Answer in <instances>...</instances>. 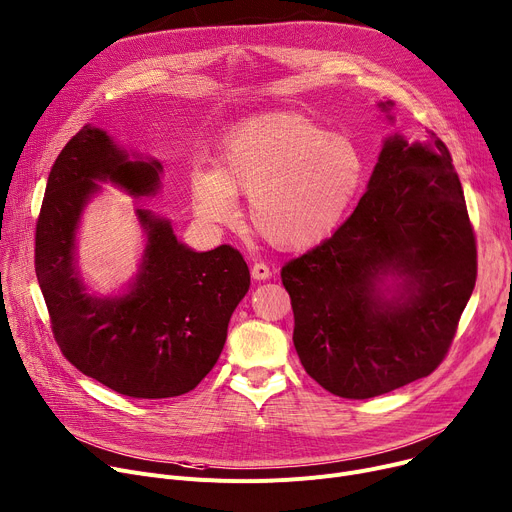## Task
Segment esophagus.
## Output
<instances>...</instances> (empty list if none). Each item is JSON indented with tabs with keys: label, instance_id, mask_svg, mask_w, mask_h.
<instances>
[{
	"label": "esophagus",
	"instance_id": "esophagus-1",
	"mask_svg": "<svg viewBox=\"0 0 512 512\" xmlns=\"http://www.w3.org/2000/svg\"><path fill=\"white\" fill-rule=\"evenodd\" d=\"M251 276L255 280H269L271 278V269L265 265V263H255L251 267Z\"/></svg>",
	"mask_w": 512,
	"mask_h": 512
}]
</instances>
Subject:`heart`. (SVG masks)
Segmentation results:
<instances>
[{"mask_svg": "<svg viewBox=\"0 0 512 512\" xmlns=\"http://www.w3.org/2000/svg\"><path fill=\"white\" fill-rule=\"evenodd\" d=\"M364 181L356 144L294 113L238 127L220 150L218 170L195 168L197 214L214 224L236 218L234 195L249 197V220L269 245L304 251L319 245L348 214Z\"/></svg>", "mask_w": 512, "mask_h": 512, "instance_id": "heart-1", "label": "heart"}]
</instances>
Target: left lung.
I'll list each match as a JSON object with an SVG mask.
<instances>
[{
	"label": "left lung",
	"mask_w": 512,
	"mask_h": 512,
	"mask_svg": "<svg viewBox=\"0 0 512 512\" xmlns=\"http://www.w3.org/2000/svg\"><path fill=\"white\" fill-rule=\"evenodd\" d=\"M389 273L404 292L387 299ZM475 278L478 249L449 148L436 133L426 144L395 135L354 214L282 267L298 358L346 399L428 377L453 344Z\"/></svg>",
	"instance_id": "1"
}]
</instances>
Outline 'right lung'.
Segmentation results:
<instances>
[{
  "label": "right lung",
  "instance_id": "obj_1",
  "mask_svg": "<svg viewBox=\"0 0 512 512\" xmlns=\"http://www.w3.org/2000/svg\"><path fill=\"white\" fill-rule=\"evenodd\" d=\"M158 162H131L105 131L82 127L59 152L34 232V271L63 356L86 377L138 399L193 391L214 368L249 267L230 245L195 253L166 220L138 210L148 245L129 294L92 298L74 271V232L84 203L113 181L131 195L158 187Z\"/></svg>",
  "mask_w": 512,
  "mask_h": 512
}]
</instances>
